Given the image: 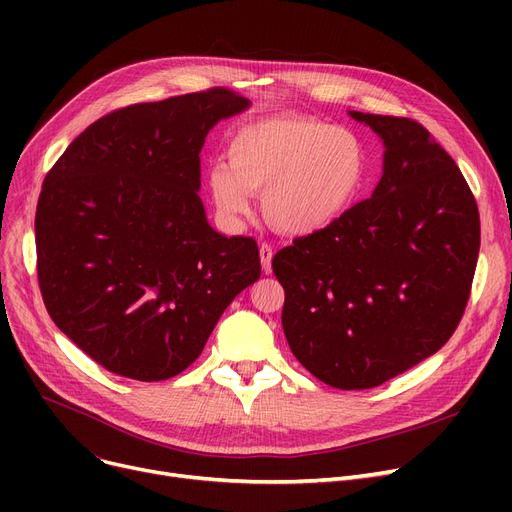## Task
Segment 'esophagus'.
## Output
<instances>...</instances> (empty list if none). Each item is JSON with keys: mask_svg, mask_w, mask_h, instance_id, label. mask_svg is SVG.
Listing matches in <instances>:
<instances>
[{"mask_svg": "<svg viewBox=\"0 0 512 512\" xmlns=\"http://www.w3.org/2000/svg\"><path fill=\"white\" fill-rule=\"evenodd\" d=\"M259 257H261V267L265 270V274H270L272 272V257H274L272 245H267V242H261Z\"/></svg>", "mask_w": 512, "mask_h": 512, "instance_id": "obj_1", "label": "esophagus"}]
</instances>
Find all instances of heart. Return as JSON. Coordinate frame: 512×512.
<instances>
[{"label":"heart","instance_id":"1","mask_svg":"<svg viewBox=\"0 0 512 512\" xmlns=\"http://www.w3.org/2000/svg\"><path fill=\"white\" fill-rule=\"evenodd\" d=\"M369 153L351 128L309 116H272L236 126L226 166L209 172L211 197L230 220L263 193L265 218L288 234L324 230L353 205L365 184Z\"/></svg>","mask_w":512,"mask_h":512}]
</instances>
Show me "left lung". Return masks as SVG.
Here are the masks:
<instances>
[{
    "label": "left lung",
    "instance_id": "1",
    "mask_svg": "<svg viewBox=\"0 0 512 512\" xmlns=\"http://www.w3.org/2000/svg\"><path fill=\"white\" fill-rule=\"evenodd\" d=\"M384 141L369 199L294 238L272 267L282 328L317 380L367 390L432 357L465 313L479 211L454 159L419 122L348 112Z\"/></svg>",
    "mask_w": 512,
    "mask_h": 512
}]
</instances>
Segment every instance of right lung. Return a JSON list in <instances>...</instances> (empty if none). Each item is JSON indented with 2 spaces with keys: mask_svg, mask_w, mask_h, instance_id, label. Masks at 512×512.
Wrapping results in <instances>:
<instances>
[{
  "mask_svg": "<svg viewBox=\"0 0 512 512\" xmlns=\"http://www.w3.org/2000/svg\"><path fill=\"white\" fill-rule=\"evenodd\" d=\"M249 99L215 87L93 122L45 180L35 215L47 313L95 363L168 380L261 276L257 242L224 236L199 197L207 132Z\"/></svg>",
  "mask_w": 512,
  "mask_h": 512,
  "instance_id": "1",
  "label": "right lung"
}]
</instances>
